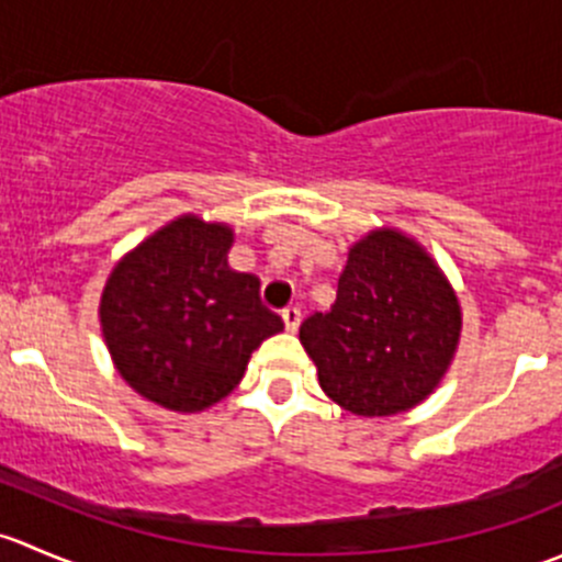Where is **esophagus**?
Returning a JSON list of instances; mask_svg holds the SVG:
<instances>
[{
    "instance_id": "obj_1",
    "label": "esophagus",
    "mask_w": 562,
    "mask_h": 562,
    "mask_svg": "<svg viewBox=\"0 0 562 562\" xmlns=\"http://www.w3.org/2000/svg\"><path fill=\"white\" fill-rule=\"evenodd\" d=\"M282 323H285L288 331H296L299 323H302V313H299V307H285V310H282Z\"/></svg>"
}]
</instances>
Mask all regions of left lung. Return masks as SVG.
Listing matches in <instances>:
<instances>
[{
  "instance_id": "8db88e82",
  "label": "left lung",
  "mask_w": 562,
  "mask_h": 562,
  "mask_svg": "<svg viewBox=\"0 0 562 562\" xmlns=\"http://www.w3.org/2000/svg\"><path fill=\"white\" fill-rule=\"evenodd\" d=\"M462 331L454 288L418 241L370 231L348 252L337 302L299 328L326 396L356 416H394L427 400Z\"/></svg>"
}]
</instances>
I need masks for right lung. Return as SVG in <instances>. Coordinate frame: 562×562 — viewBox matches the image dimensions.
<instances>
[{
  "mask_svg": "<svg viewBox=\"0 0 562 562\" xmlns=\"http://www.w3.org/2000/svg\"><path fill=\"white\" fill-rule=\"evenodd\" d=\"M234 231L181 214L113 266L100 326L119 375L176 413L212 407L239 386L252 350L282 331L260 280L228 266Z\"/></svg>",
  "mask_w": 562,
  "mask_h": 562,
  "instance_id": "right-lung-1",
  "label": "right lung"
}]
</instances>
